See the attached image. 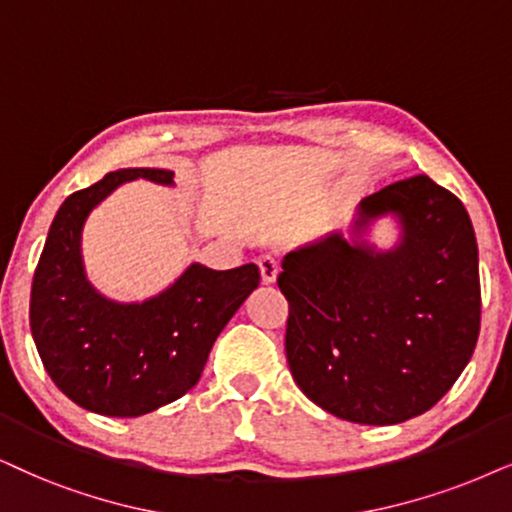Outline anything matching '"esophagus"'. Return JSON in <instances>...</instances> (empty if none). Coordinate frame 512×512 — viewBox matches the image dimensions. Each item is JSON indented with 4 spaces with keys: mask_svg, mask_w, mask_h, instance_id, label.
I'll use <instances>...</instances> for the list:
<instances>
[{
    "mask_svg": "<svg viewBox=\"0 0 512 512\" xmlns=\"http://www.w3.org/2000/svg\"><path fill=\"white\" fill-rule=\"evenodd\" d=\"M257 267H260V276H262L264 286H271V283H276L278 271H281L276 257H271V255L260 257V260H257Z\"/></svg>",
    "mask_w": 512,
    "mask_h": 512,
    "instance_id": "34e87169",
    "label": "esophagus"
}]
</instances>
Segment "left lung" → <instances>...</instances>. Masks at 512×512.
<instances>
[{"label":"left lung","mask_w":512,"mask_h":512,"mask_svg":"<svg viewBox=\"0 0 512 512\" xmlns=\"http://www.w3.org/2000/svg\"><path fill=\"white\" fill-rule=\"evenodd\" d=\"M385 216L400 238L378 249L370 226ZM281 267L290 373L323 411L404 423L468 366L482 312L475 229L461 200L425 174L364 198L349 234L300 245Z\"/></svg>","instance_id":"left-lung-1"}]
</instances>
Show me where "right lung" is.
I'll return each mask as SVG.
<instances>
[{
  "instance_id": "1",
  "label": "right lung",
  "mask_w": 512,
  "mask_h": 512,
  "mask_svg": "<svg viewBox=\"0 0 512 512\" xmlns=\"http://www.w3.org/2000/svg\"><path fill=\"white\" fill-rule=\"evenodd\" d=\"M148 179L174 186V172L127 167L63 200L32 278L30 331L58 390L82 409L137 418L198 383L217 335L260 286L255 264L215 271L193 262L158 295L118 302L87 278L82 231L118 186Z\"/></svg>"
}]
</instances>
